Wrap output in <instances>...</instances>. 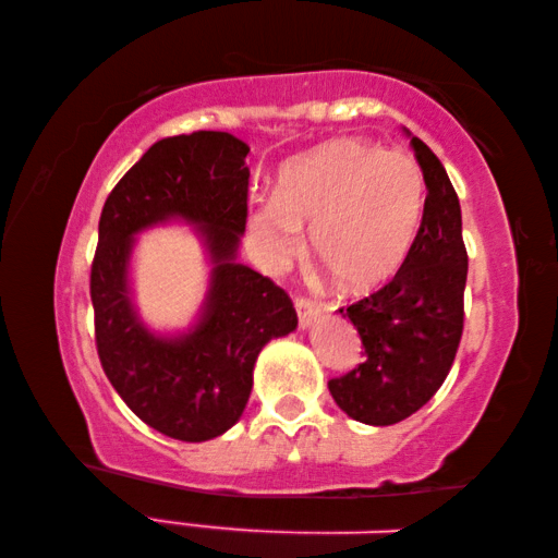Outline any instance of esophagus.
Instances as JSON below:
<instances>
[{
	"mask_svg": "<svg viewBox=\"0 0 558 558\" xmlns=\"http://www.w3.org/2000/svg\"><path fill=\"white\" fill-rule=\"evenodd\" d=\"M295 310H298L300 327H310V325H313V319L317 317V313H319V305L310 298H295Z\"/></svg>",
	"mask_w": 558,
	"mask_h": 558,
	"instance_id": "esophagus-1",
	"label": "esophagus"
}]
</instances>
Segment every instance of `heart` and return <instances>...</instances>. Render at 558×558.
I'll return each mask as SVG.
<instances>
[{"instance_id": "heart-1", "label": "heart", "mask_w": 558, "mask_h": 558, "mask_svg": "<svg viewBox=\"0 0 558 558\" xmlns=\"http://www.w3.org/2000/svg\"><path fill=\"white\" fill-rule=\"evenodd\" d=\"M423 209L426 177L411 155L337 137L290 159L276 194L253 199L248 223L270 268L298 256L310 226V251L337 286L366 292L401 268Z\"/></svg>"}]
</instances>
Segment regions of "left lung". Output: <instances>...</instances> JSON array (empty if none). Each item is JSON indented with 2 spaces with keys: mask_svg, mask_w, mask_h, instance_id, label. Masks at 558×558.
<instances>
[{
  "mask_svg": "<svg viewBox=\"0 0 558 558\" xmlns=\"http://www.w3.org/2000/svg\"><path fill=\"white\" fill-rule=\"evenodd\" d=\"M411 147L428 189L418 235L384 288L339 307L362 337L364 362L327 384L339 409L369 426H393L436 396L465 323L468 251L458 194L430 147L418 137Z\"/></svg>",
  "mask_w": 558,
  "mask_h": 558,
  "instance_id": "left-lung-1",
  "label": "left lung"
}]
</instances>
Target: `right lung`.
I'll use <instances>...</instances> for the list:
<instances>
[{"label": "right lung", "mask_w": 558, "mask_h": 558, "mask_svg": "<svg viewBox=\"0 0 558 558\" xmlns=\"http://www.w3.org/2000/svg\"><path fill=\"white\" fill-rule=\"evenodd\" d=\"M248 145L199 130L159 140L108 194L90 266V300L102 372L147 426L202 442L229 430L248 403L253 364L272 337L298 327L286 290L235 263L248 219ZM205 226L217 263L203 323L182 340L138 325L126 295L131 233L165 218Z\"/></svg>", "instance_id": "right-lung-1"}]
</instances>
